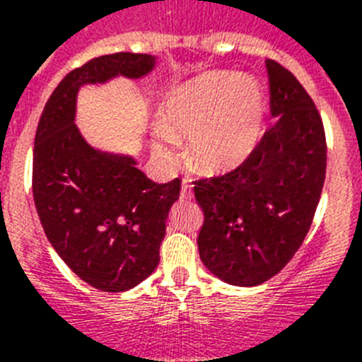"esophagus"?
<instances>
[{
  "mask_svg": "<svg viewBox=\"0 0 362 362\" xmlns=\"http://www.w3.org/2000/svg\"><path fill=\"white\" fill-rule=\"evenodd\" d=\"M192 196H194V192H192V185H188L187 181H185L183 187H181V197H183V199H192Z\"/></svg>",
  "mask_w": 362,
  "mask_h": 362,
  "instance_id": "34e87169",
  "label": "esophagus"
}]
</instances>
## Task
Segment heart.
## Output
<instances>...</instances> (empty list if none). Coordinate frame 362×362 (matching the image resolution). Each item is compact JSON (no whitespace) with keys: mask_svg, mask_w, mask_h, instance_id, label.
Listing matches in <instances>:
<instances>
[{"mask_svg":"<svg viewBox=\"0 0 362 362\" xmlns=\"http://www.w3.org/2000/svg\"><path fill=\"white\" fill-rule=\"evenodd\" d=\"M267 98L255 79L238 72L201 74L174 86L161 108L152 150L174 163L179 139H190V163L197 172L219 175L235 170L257 148L263 136Z\"/></svg>","mask_w":362,"mask_h":362,"instance_id":"b5f03b06","label":"heart"}]
</instances>
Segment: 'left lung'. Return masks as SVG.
Listing matches in <instances>:
<instances>
[{
	"mask_svg": "<svg viewBox=\"0 0 362 362\" xmlns=\"http://www.w3.org/2000/svg\"><path fill=\"white\" fill-rule=\"evenodd\" d=\"M272 129L235 170L196 181L197 246L210 274L257 286L279 274L312 225L326 174L322 121L290 70L267 59Z\"/></svg>",
	"mask_w": 362,
	"mask_h": 362,
	"instance_id": "1",
	"label": "left lung"
}]
</instances>
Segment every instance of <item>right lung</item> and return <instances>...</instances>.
Segmentation results:
<instances>
[{"instance_id":"right-lung-1","label":"right lung","mask_w":362,"mask_h":362,"mask_svg":"<svg viewBox=\"0 0 362 362\" xmlns=\"http://www.w3.org/2000/svg\"><path fill=\"white\" fill-rule=\"evenodd\" d=\"M156 63L150 54L94 57L62 79L37 123L32 192L45 235L66 267L101 292L134 288L158 268L181 181L153 183L132 156L88 145L76 127L78 92L119 76L141 79Z\"/></svg>"}]
</instances>
